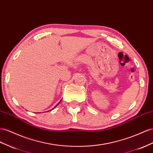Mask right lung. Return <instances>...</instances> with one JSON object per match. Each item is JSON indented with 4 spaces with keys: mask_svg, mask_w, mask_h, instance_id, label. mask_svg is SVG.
Instances as JSON below:
<instances>
[{
    "mask_svg": "<svg viewBox=\"0 0 153 153\" xmlns=\"http://www.w3.org/2000/svg\"><path fill=\"white\" fill-rule=\"evenodd\" d=\"M60 102H61V101H60V102H59V104H57V105H56V106H55V107H56V106H57V105H59V104H60ZM55 107H54V108H55ZM54 108H53V109H54ZM50 111H51V110H50Z\"/></svg>",
    "mask_w": 153,
    "mask_h": 153,
    "instance_id": "add662e5",
    "label": "right lung"
}]
</instances>
